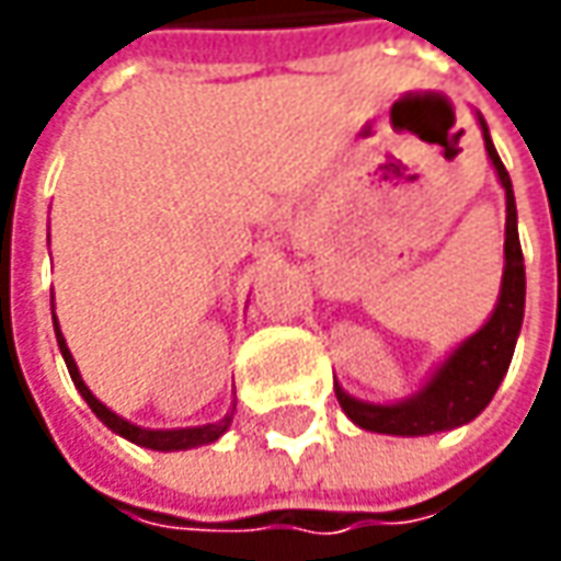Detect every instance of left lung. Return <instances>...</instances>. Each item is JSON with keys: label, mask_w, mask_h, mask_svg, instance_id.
I'll use <instances>...</instances> for the list:
<instances>
[{"label": "left lung", "mask_w": 561, "mask_h": 561, "mask_svg": "<svg viewBox=\"0 0 561 561\" xmlns=\"http://www.w3.org/2000/svg\"><path fill=\"white\" fill-rule=\"evenodd\" d=\"M481 130H484L486 156L500 174V184L506 186V271H503L500 302L484 328L474 336H468L462 346L443 362L440 371L431 377V383L419 397L397 402V405H371V402L346 397L336 387L340 409L365 431L421 437V434L459 427L484 412V405L493 399L500 380L508 371L515 340L522 331V318H525V255L518 243V211H515L506 164L500 162L484 121H481Z\"/></svg>", "instance_id": "obj_1"}]
</instances>
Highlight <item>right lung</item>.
Masks as SVG:
<instances>
[{"label": "right lung", "mask_w": 561, "mask_h": 561, "mask_svg": "<svg viewBox=\"0 0 561 561\" xmlns=\"http://www.w3.org/2000/svg\"><path fill=\"white\" fill-rule=\"evenodd\" d=\"M55 340H58V350H61V356H65V365H68V375L75 380V387L80 390V397L87 399V405L96 412L99 421H105L115 434L121 437H127L130 443H137V446H146V449H162V453H171V449H190V446H203V443H215L221 434L227 431V424L233 419V409L227 412L225 419L215 421V424H203V427H184V431H142L137 424H130V421L118 419L112 409H105L102 402H99L93 393H90V387L83 383V377L77 371L75 358L68 353V346H65V336L58 331V321H55Z\"/></svg>", "instance_id": "right-lung-1"}]
</instances>
